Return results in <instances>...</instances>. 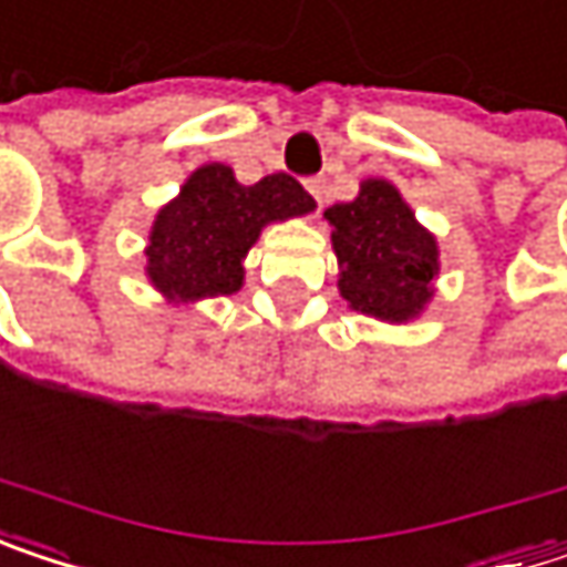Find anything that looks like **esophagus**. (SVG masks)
<instances>
[{"instance_id":"obj_1","label":"esophagus","mask_w":567,"mask_h":567,"mask_svg":"<svg viewBox=\"0 0 567 567\" xmlns=\"http://www.w3.org/2000/svg\"><path fill=\"white\" fill-rule=\"evenodd\" d=\"M305 187H308V194L315 197V204L321 207V204H324V178H308L305 181Z\"/></svg>"}]
</instances>
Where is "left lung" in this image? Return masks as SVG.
<instances>
[{"mask_svg":"<svg viewBox=\"0 0 567 567\" xmlns=\"http://www.w3.org/2000/svg\"><path fill=\"white\" fill-rule=\"evenodd\" d=\"M331 220L340 295L380 321H409L432 298L437 276L435 236L415 224L399 190L363 181L360 197L324 210Z\"/></svg>","mask_w":567,"mask_h":567,"instance_id":"8db88e82","label":"left lung"}]
</instances>
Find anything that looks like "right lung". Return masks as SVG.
<instances>
[{"mask_svg":"<svg viewBox=\"0 0 567 567\" xmlns=\"http://www.w3.org/2000/svg\"><path fill=\"white\" fill-rule=\"evenodd\" d=\"M311 207V194L285 172L243 187L227 165H204L158 214L145 272L172 301L233 295L243 285V256L259 230Z\"/></svg>","mask_w":567,"mask_h":567,"instance_id":"right-lung-1","label":"right lung"}]
</instances>
